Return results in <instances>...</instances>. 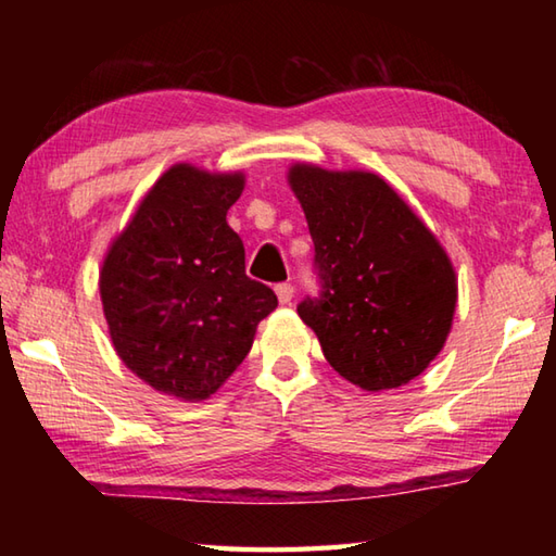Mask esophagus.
I'll list each match as a JSON object with an SVG mask.
<instances>
[{"label": "esophagus", "mask_w": 556, "mask_h": 556, "mask_svg": "<svg viewBox=\"0 0 556 556\" xmlns=\"http://www.w3.org/2000/svg\"><path fill=\"white\" fill-rule=\"evenodd\" d=\"M275 291H277L279 304H289V301L294 299V287H291V285H277Z\"/></svg>", "instance_id": "1"}]
</instances>
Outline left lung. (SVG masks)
Here are the masks:
<instances>
[{
  "label": "left lung",
  "instance_id": "8db88e82",
  "mask_svg": "<svg viewBox=\"0 0 556 556\" xmlns=\"http://www.w3.org/2000/svg\"><path fill=\"white\" fill-rule=\"evenodd\" d=\"M321 296L299 304L331 368L365 392L407 384L441 353L458 281L446 250L378 174L291 164Z\"/></svg>",
  "mask_w": 556,
  "mask_h": 556
}]
</instances>
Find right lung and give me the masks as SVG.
<instances>
[{
  "label": "right lung",
  "mask_w": 556,
  "mask_h": 556,
  "mask_svg": "<svg viewBox=\"0 0 556 556\" xmlns=\"http://www.w3.org/2000/svg\"><path fill=\"white\" fill-rule=\"evenodd\" d=\"M242 188V172L174 164L102 260L112 345L168 397L203 402L218 392L277 308L275 291L244 275L242 240L225 220Z\"/></svg>",
  "instance_id": "obj_1"
}]
</instances>
